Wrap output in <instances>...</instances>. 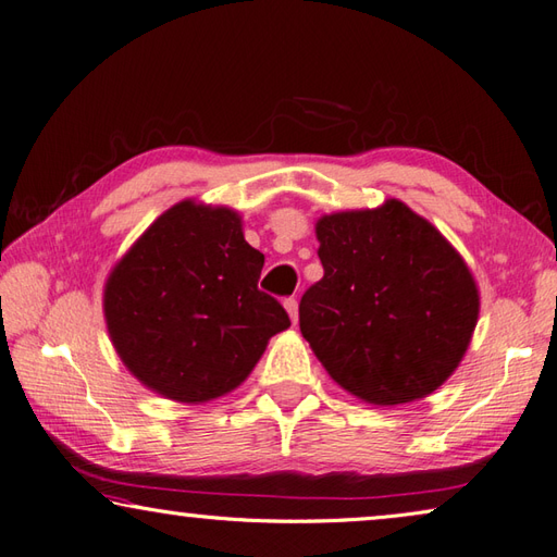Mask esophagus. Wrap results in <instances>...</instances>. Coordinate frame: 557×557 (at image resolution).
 Here are the masks:
<instances>
[{"instance_id":"esophagus-1","label":"esophagus","mask_w":557,"mask_h":557,"mask_svg":"<svg viewBox=\"0 0 557 557\" xmlns=\"http://www.w3.org/2000/svg\"><path fill=\"white\" fill-rule=\"evenodd\" d=\"M284 308H287V313H289L292 322L299 320V304H296V299H287V301H284Z\"/></svg>"}]
</instances>
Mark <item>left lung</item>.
Here are the masks:
<instances>
[{"instance_id": "obj_1", "label": "left lung", "mask_w": 557, "mask_h": 557, "mask_svg": "<svg viewBox=\"0 0 557 557\" xmlns=\"http://www.w3.org/2000/svg\"><path fill=\"white\" fill-rule=\"evenodd\" d=\"M315 237L325 275L301 296L299 325L330 377L372 406L436 392L480 318L454 244L398 199L322 215Z\"/></svg>"}]
</instances>
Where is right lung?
<instances>
[{
	"label": "right lung",
	"mask_w": 557,
	"mask_h": 557,
	"mask_svg": "<svg viewBox=\"0 0 557 557\" xmlns=\"http://www.w3.org/2000/svg\"><path fill=\"white\" fill-rule=\"evenodd\" d=\"M265 258L242 215L175 203L113 265L103 318L123 366L163 398L206 404L249 377L270 337L292 322L258 289Z\"/></svg>",
	"instance_id": "obj_1"
}]
</instances>
